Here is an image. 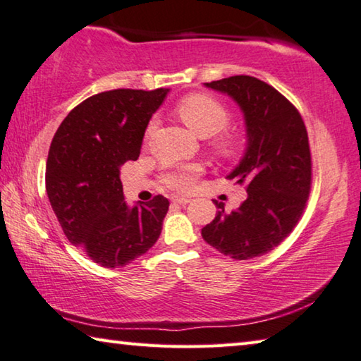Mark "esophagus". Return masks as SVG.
Returning a JSON list of instances; mask_svg holds the SVG:
<instances>
[{"label":"esophagus","instance_id":"34e87169","mask_svg":"<svg viewBox=\"0 0 361 361\" xmlns=\"http://www.w3.org/2000/svg\"><path fill=\"white\" fill-rule=\"evenodd\" d=\"M172 202L173 204H178V205H186V204L191 202V199H188V197H173Z\"/></svg>","mask_w":361,"mask_h":361}]
</instances>
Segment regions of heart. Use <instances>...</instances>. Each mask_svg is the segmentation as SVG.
Instances as JSON below:
<instances>
[{
  "instance_id": "heart-1",
  "label": "heart",
  "mask_w": 361,
  "mask_h": 361,
  "mask_svg": "<svg viewBox=\"0 0 361 361\" xmlns=\"http://www.w3.org/2000/svg\"><path fill=\"white\" fill-rule=\"evenodd\" d=\"M176 113L181 121L199 137L209 138L221 132L229 124L231 114L221 102L205 94H192L180 102ZM154 129V121L148 126V133ZM216 148L229 154L235 148V140L232 135H221L216 140ZM199 173V167H188L167 175V185L176 191H188L192 186L195 175Z\"/></svg>"
}]
</instances>
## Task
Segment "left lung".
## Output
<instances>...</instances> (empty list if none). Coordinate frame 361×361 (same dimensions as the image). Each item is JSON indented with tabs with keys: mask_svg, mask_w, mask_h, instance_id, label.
<instances>
[{
	"mask_svg": "<svg viewBox=\"0 0 361 361\" xmlns=\"http://www.w3.org/2000/svg\"><path fill=\"white\" fill-rule=\"evenodd\" d=\"M204 85L231 97L243 114L245 152L228 178L245 183L248 195L229 213L213 200L219 210L202 237L232 259L258 258L288 237L304 212L312 175L307 130L298 109L253 76Z\"/></svg>",
	"mask_w": 361,
	"mask_h": 361,
	"instance_id": "left-lung-1",
	"label": "left lung"
}]
</instances>
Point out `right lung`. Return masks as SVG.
<instances>
[{
  "mask_svg": "<svg viewBox=\"0 0 361 361\" xmlns=\"http://www.w3.org/2000/svg\"><path fill=\"white\" fill-rule=\"evenodd\" d=\"M169 89H116L71 109L52 138L46 191L75 247L103 267L130 264L154 245L169 212L156 195L133 207L124 200L119 169L137 161L145 130Z\"/></svg>",
  "mask_w": 361,
  "mask_h": 361,
  "instance_id": "obj_1",
  "label": "right lung"
}]
</instances>
